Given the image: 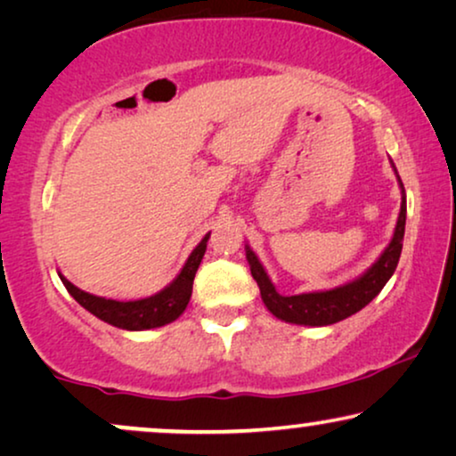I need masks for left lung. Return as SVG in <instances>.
Masks as SVG:
<instances>
[{"label":"left lung","mask_w":456,"mask_h":456,"mask_svg":"<svg viewBox=\"0 0 456 456\" xmlns=\"http://www.w3.org/2000/svg\"><path fill=\"white\" fill-rule=\"evenodd\" d=\"M392 167H395V164H392ZM395 174L403 192L401 214H398L395 234H392V240L388 242V247L384 248V253L376 259V264L367 267L359 278L351 280V282L334 286V289L330 290H315L303 292V295L284 297L280 295L276 286L272 284L265 267L261 265V261L257 255H255L253 248L245 245L251 276L255 278V282H257L261 298H264L265 307L272 315H276L278 320L282 322L297 323V326H330V323L342 322L346 320V317L354 315L379 295V290H382L386 282L392 278V273H395L398 265V259H401L404 222H407V197H404V186L401 176H398L396 167Z\"/></svg>","instance_id":"left-lung-1"}]
</instances>
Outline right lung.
Masks as SVG:
<instances>
[{
  "mask_svg": "<svg viewBox=\"0 0 456 456\" xmlns=\"http://www.w3.org/2000/svg\"><path fill=\"white\" fill-rule=\"evenodd\" d=\"M209 232L203 236V240L192 248V253L186 259L183 270L164 290L155 292L147 298H136V301H114V298L95 297L91 292L80 290L70 280H66L60 273V280L64 282L66 290L74 297V301L93 314L99 320L110 323V326L130 330V332H141V330L161 328L166 323H172L184 314L186 305L192 295V280L201 264L205 248H208Z\"/></svg>",
  "mask_w": 456,
  "mask_h": 456,
  "instance_id": "add662e5",
  "label": "right lung"
}]
</instances>
